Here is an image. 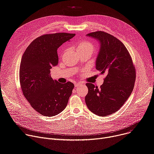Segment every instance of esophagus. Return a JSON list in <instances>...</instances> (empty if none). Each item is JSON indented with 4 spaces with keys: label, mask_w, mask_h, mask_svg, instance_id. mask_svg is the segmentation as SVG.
Returning a JSON list of instances; mask_svg holds the SVG:
<instances>
[{
    "label": "esophagus",
    "mask_w": 154,
    "mask_h": 154,
    "mask_svg": "<svg viewBox=\"0 0 154 154\" xmlns=\"http://www.w3.org/2000/svg\"><path fill=\"white\" fill-rule=\"evenodd\" d=\"M82 84H83V83H82V82H76V83H75V87H77V86H80V85H82Z\"/></svg>",
    "instance_id": "esophagus-1"
}]
</instances>
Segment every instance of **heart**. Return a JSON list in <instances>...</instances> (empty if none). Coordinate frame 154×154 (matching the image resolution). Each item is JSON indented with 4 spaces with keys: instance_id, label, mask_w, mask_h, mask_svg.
<instances>
[{
    "instance_id": "b5f03b06",
    "label": "heart",
    "mask_w": 154,
    "mask_h": 154,
    "mask_svg": "<svg viewBox=\"0 0 154 154\" xmlns=\"http://www.w3.org/2000/svg\"><path fill=\"white\" fill-rule=\"evenodd\" d=\"M89 51L91 54L94 51V46L92 43L83 41L80 43L77 47V51Z\"/></svg>"
}]
</instances>
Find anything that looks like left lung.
<instances>
[{"label":"left lung","instance_id":"8db88e82","mask_svg":"<svg viewBox=\"0 0 154 154\" xmlns=\"http://www.w3.org/2000/svg\"><path fill=\"white\" fill-rule=\"evenodd\" d=\"M96 39L100 48L96 68L106 77L100 88L91 83L86 85L88 93L85 102L90 110L99 116L110 115L124 105L132 92L136 72L132 60L124 44L104 32L86 35Z\"/></svg>","mask_w":154,"mask_h":154}]
</instances>
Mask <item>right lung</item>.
I'll use <instances>...</instances> for the list:
<instances>
[{
	"label": "right lung",
	"instance_id": "right-lung-1",
	"mask_svg": "<svg viewBox=\"0 0 154 154\" xmlns=\"http://www.w3.org/2000/svg\"><path fill=\"white\" fill-rule=\"evenodd\" d=\"M75 36L58 33L42 35L30 44L21 58L19 80L23 94L38 113L54 116L65 109L74 85L60 83L50 75L58 64L57 49Z\"/></svg>",
	"mask_w": 154,
	"mask_h": 154
}]
</instances>
